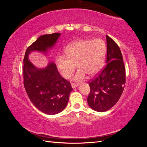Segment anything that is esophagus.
<instances>
[{
	"label": "esophagus",
	"instance_id": "obj_1",
	"mask_svg": "<svg viewBox=\"0 0 147 147\" xmlns=\"http://www.w3.org/2000/svg\"><path fill=\"white\" fill-rule=\"evenodd\" d=\"M71 85H72V87L73 88H75L77 87V86L79 85V84H78V83H71Z\"/></svg>",
	"mask_w": 147,
	"mask_h": 147
}]
</instances>
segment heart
Segmentation results:
<instances>
[{
  "label": "heart",
  "instance_id": "1",
  "mask_svg": "<svg viewBox=\"0 0 147 147\" xmlns=\"http://www.w3.org/2000/svg\"><path fill=\"white\" fill-rule=\"evenodd\" d=\"M106 46L101 39H80L70 43L65 49V54L57 56L56 65L65 78L70 77L76 67H78L74 80L81 81L88 74L92 76L100 70L104 63Z\"/></svg>",
  "mask_w": 147,
  "mask_h": 147
}]
</instances>
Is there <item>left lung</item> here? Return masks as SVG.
<instances>
[{
	"mask_svg": "<svg viewBox=\"0 0 147 147\" xmlns=\"http://www.w3.org/2000/svg\"><path fill=\"white\" fill-rule=\"evenodd\" d=\"M107 59L105 67L89 82L90 92L87 101L95 111L104 112L117 103L124 90L126 72L121 50L113 39L106 35Z\"/></svg>",
	"mask_w": 147,
	"mask_h": 147,
	"instance_id": "obj_1",
	"label": "left lung"
}]
</instances>
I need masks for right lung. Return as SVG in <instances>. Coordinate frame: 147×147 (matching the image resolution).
Returning <instances> with one entry per match:
<instances>
[{"instance_id": "add662e5", "label": "right lung", "mask_w": 147, "mask_h": 147, "mask_svg": "<svg viewBox=\"0 0 147 147\" xmlns=\"http://www.w3.org/2000/svg\"><path fill=\"white\" fill-rule=\"evenodd\" d=\"M60 35V33H54L39 37L27 48L23 60L26 91L35 107L48 115L59 113L65 108L73 89L70 83L61 77L54 63H49L45 68H37L28 56L35 51L47 53Z\"/></svg>"}]
</instances>
